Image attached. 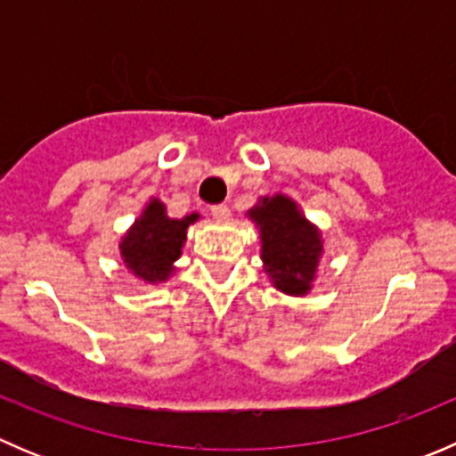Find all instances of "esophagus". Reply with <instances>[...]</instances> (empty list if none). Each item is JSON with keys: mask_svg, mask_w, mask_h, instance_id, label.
<instances>
[{"mask_svg": "<svg viewBox=\"0 0 456 456\" xmlns=\"http://www.w3.org/2000/svg\"><path fill=\"white\" fill-rule=\"evenodd\" d=\"M211 214H214V218L218 220V223H227V220L232 218V211H229L227 205H214L211 207Z\"/></svg>", "mask_w": 456, "mask_h": 456, "instance_id": "obj_1", "label": "esophagus"}]
</instances>
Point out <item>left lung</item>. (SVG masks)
Listing matches in <instances>:
<instances>
[{
  "mask_svg": "<svg viewBox=\"0 0 456 456\" xmlns=\"http://www.w3.org/2000/svg\"><path fill=\"white\" fill-rule=\"evenodd\" d=\"M247 218L260 232L262 269L271 284L287 296H309L324 256L320 227L287 194L262 196L247 211Z\"/></svg>",
  "mask_w": 456,
  "mask_h": 456,
  "instance_id": "obj_1",
  "label": "left lung"
}]
</instances>
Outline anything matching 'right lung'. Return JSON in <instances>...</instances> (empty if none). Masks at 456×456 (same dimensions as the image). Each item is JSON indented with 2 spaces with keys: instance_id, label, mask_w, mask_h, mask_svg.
Instances as JSON below:
<instances>
[{
  "instance_id": "1",
  "label": "right lung",
  "mask_w": 456,
  "mask_h": 456,
  "mask_svg": "<svg viewBox=\"0 0 456 456\" xmlns=\"http://www.w3.org/2000/svg\"><path fill=\"white\" fill-rule=\"evenodd\" d=\"M199 220V211L172 218L165 202L151 196L118 242L127 273L142 284L167 282L176 273V260L183 256L187 229Z\"/></svg>"
}]
</instances>
